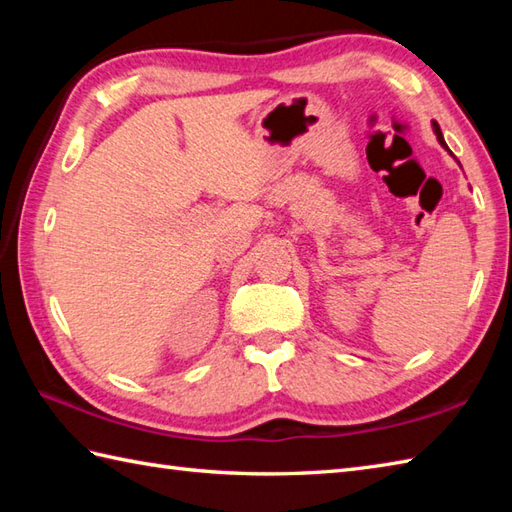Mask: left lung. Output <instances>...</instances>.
<instances>
[{"label": "left lung", "mask_w": 512, "mask_h": 512, "mask_svg": "<svg viewBox=\"0 0 512 512\" xmlns=\"http://www.w3.org/2000/svg\"><path fill=\"white\" fill-rule=\"evenodd\" d=\"M431 127H433V134H436V138H438V143H440V145H442L444 149H447L449 154H451V149L447 147V143H444V136H442V132H440V125H438L436 121H433V123H431ZM451 156H453V154H451ZM458 165H460V162H458Z\"/></svg>", "instance_id": "1"}]
</instances>
